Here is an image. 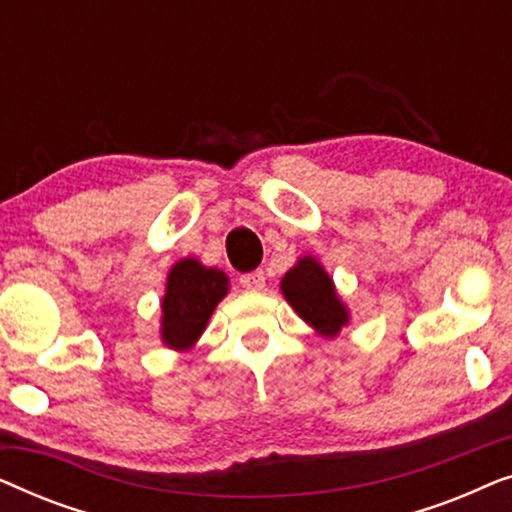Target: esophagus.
I'll use <instances>...</instances> for the list:
<instances>
[{
	"mask_svg": "<svg viewBox=\"0 0 512 512\" xmlns=\"http://www.w3.org/2000/svg\"><path fill=\"white\" fill-rule=\"evenodd\" d=\"M240 284L244 289L249 291H261L265 286V272L263 270H254V272H247V275L240 277Z\"/></svg>",
	"mask_w": 512,
	"mask_h": 512,
	"instance_id": "1",
	"label": "esophagus"
}]
</instances>
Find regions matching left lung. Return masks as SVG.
Instances as JSON below:
<instances>
[{
    "label": "left lung",
    "mask_w": 512,
    "mask_h": 512,
    "mask_svg": "<svg viewBox=\"0 0 512 512\" xmlns=\"http://www.w3.org/2000/svg\"><path fill=\"white\" fill-rule=\"evenodd\" d=\"M279 289L293 312L321 338H338L342 328L349 326L352 312L340 298L333 277L317 261V256H300L296 265L282 277Z\"/></svg>",
    "instance_id": "obj_1"
}]
</instances>
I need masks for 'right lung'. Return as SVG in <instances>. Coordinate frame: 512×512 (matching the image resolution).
Wrapping results in <instances>:
<instances>
[{
  "mask_svg": "<svg viewBox=\"0 0 512 512\" xmlns=\"http://www.w3.org/2000/svg\"><path fill=\"white\" fill-rule=\"evenodd\" d=\"M230 279L198 258H181L167 272L160 298V340L174 352H188L205 333L216 305L228 296Z\"/></svg>",
  "mask_w": 512,
  "mask_h": 512,
  "instance_id": "obj_1",
  "label": "right lung"
}]
</instances>
